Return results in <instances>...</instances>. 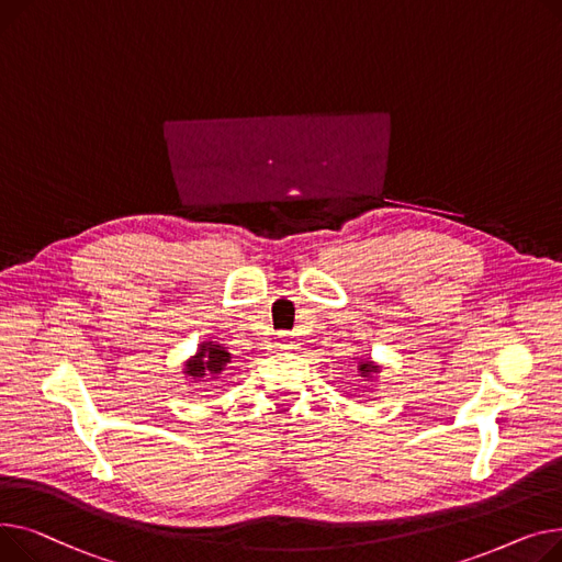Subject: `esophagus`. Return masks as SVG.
<instances>
[{"label":"esophagus","mask_w":562,"mask_h":562,"mask_svg":"<svg viewBox=\"0 0 562 562\" xmlns=\"http://www.w3.org/2000/svg\"><path fill=\"white\" fill-rule=\"evenodd\" d=\"M279 345H281V349H292L294 347L292 336L290 334H279Z\"/></svg>","instance_id":"1"}]
</instances>
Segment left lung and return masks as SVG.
Here are the masks:
<instances>
[{
  "instance_id": "8db88e82",
  "label": "left lung",
  "mask_w": 562,
  "mask_h": 562,
  "mask_svg": "<svg viewBox=\"0 0 562 562\" xmlns=\"http://www.w3.org/2000/svg\"><path fill=\"white\" fill-rule=\"evenodd\" d=\"M358 370H360V374L366 376V379H370L374 372H379V366H374V362H370V360H366V362H360L358 366Z\"/></svg>"
}]
</instances>
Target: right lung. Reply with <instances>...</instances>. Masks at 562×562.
Listing matches in <instances>:
<instances>
[{
  "mask_svg": "<svg viewBox=\"0 0 562 562\" xmlns=\"http://www.w3.org/2000/svg\"><path fill=\"white\" fill-rule=\"evenodd\" d=\"M226 362H231V353L222 345L204 342L192 356L186 366V374L192 376L194 381H204L206 376H217L226 368Z\"/></svg>",
  "mask_w": 562,
  "mask_h": 562,
  "instance_id": "add662e5",
  "label": "right lung"
}]
</instances>
